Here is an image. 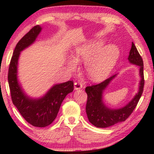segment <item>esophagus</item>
Instances as JSON below:
<instances>
[{
	"label": "esophagus",
	"mask_w": 154,
	"mask_h": 154,
	"mask_svg": "<svg viewBox=\"0 0 154 154\" xmlns=\"http://www.w3.org/2000/svg\"><path fill=\"white\" fill-rule=\"evenodd\" d=\"M82 83H80V82H75L74 83V88H75V90H79L81 88H82Z\"/></svg>",
	"instance_id": "esophagus-1"
}]
</instances>
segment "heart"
<instances>
[{"label":"heart","instance_id":"b5f03b06","mask_svg":"<svg viewBox=\"0 0 154 154\" xmlns=\"http://www.w3.org/2000/svg\"><path fill=\"white\" fill-rule=\"evenodd\" d=\"M104 41H98L85 45L75 46L72 58L67 62L72 71L77 68V62L85 61V70L93 81H101L110 73L119 56L118 47L115 45H104Z\"/></svg>","mask_w":154,"mask_h":154}]
</instances>
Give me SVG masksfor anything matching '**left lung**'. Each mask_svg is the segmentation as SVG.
Returning <instances> with one entry per match:
<instances>
[{"label":"left lung","mask_w":154,"mask_h":154,"mask_svg":"<svg viewBox=\"0 0 154 154\" xmlns=\"http://www.w3.org/2000/svg\"><path fill=\"white\" fill-rule=\"evenodd\" d=\"M128 60L130 63L138 65L140 67V82L139 92L134 98L123 108L118 109H110L106 107L103 102V92L111 81L116 76L112 75L108 79L98 84L92 85L85 88L88 95L86 103V111L88 120L91 124L97 128H106L124 122L129 118L136 107L141 96L144 88V74H143V61L134 43H132L131 49L130 51Z\"/></svg>","instance_id":"8db88e82"}]
</instances>
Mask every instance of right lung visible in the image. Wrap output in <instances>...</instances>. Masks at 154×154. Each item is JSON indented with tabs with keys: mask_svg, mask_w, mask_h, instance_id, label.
<instances>
[{
	"mask_svg": "<svg viewBox=\"0 0 154 154\" xmlns=\"http://www.w3.org/2000/svg\"><path fill=\"white\" fill-rule=\"evenodd\" d=\"M41 30L40 26H35L17 43L9 64L8 82L12 102L22 116L32 126L41 128L54 121L62 101L73 90L74 84L73 81L56 84L39 99H31L23 92L17 79L18 58L20 51L35 41Z\"/></svg>",
	"mask_w": 154,
	"mask_h": 154,
	"instance_id": "obj_1",
	"label": "right lung"
}]
</instances>
